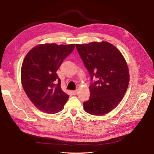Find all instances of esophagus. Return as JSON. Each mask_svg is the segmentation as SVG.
<instances>
[{
    "instance_id": "1",
    "label": "esophagus",
    "mask_w": 154,
    "mask_h": 154,
    "mask_svg": "<svg viewBox=\"0 0 154 154\" xmlns=\"http://www.w3.org/2000/svg\"><path fill=\"white\" fill-rule=\"evenodd\" d=\"M72 94L73 95H76L77 94V93H78V91H77V90H75V91H72Z\"/></svg>"
}]
</instances>
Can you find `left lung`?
Instances as JSON below:
<instances>
[{"label": "left lung", "instance_id": "obj_1", "mask_svg": "<svg viewBox=\"0 0 154 154\" xmlns=\"http://www.w3.org/2000/svg\"><path fill=\"white\" fill-rule=\"evenodd\" d=\"M76 48L92 81L84 110L91 115L106 114L118 105L128 88L129 73L125 60L107 42L76 44Z\"/></svg>", "mask_w": 154, "mask_h": 154}]
</instances>
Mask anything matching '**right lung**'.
Masks as SVG:
<instances>
[{
    "label": "right lung",
    "mask_w": 154,
    "mask_h": 154,
    "mask_svg": "<svg viewBox=\"0 0 154 154\" xmlns=\"http://www.w3.org/2000/svg\"><path fill=\"white\" fill-rule=\"evenodd\" d=\"M75 44H40L26 55L21 70V84L32 104L41 111L55 114L63 109L68 95L61 88L57 69Z\"/></svg>",
    "instance_id": "obj_1"
}]
</instances>
